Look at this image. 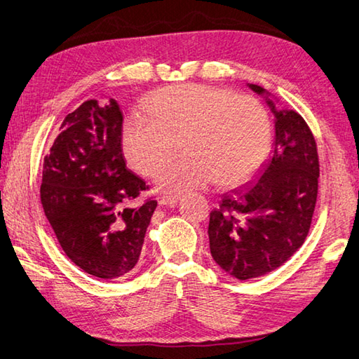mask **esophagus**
<instances>
[{
    "mask_svg": "<svg viewBox=\"0 0 359 359\" xmlns=\"http://www.w3.org/2000/svg\"><path fill=\"white\" fill-rule=\"evenodd\" d=\"M180 199L179 194H168V196H161L158 199V204L160 205H169V207H174L175 204H177Z\"/></svg>",
    "mask_w": 359,
    "mask_h": 359,
    "instance_id": "1",
    "label": "esophagus"
}]
</instances>
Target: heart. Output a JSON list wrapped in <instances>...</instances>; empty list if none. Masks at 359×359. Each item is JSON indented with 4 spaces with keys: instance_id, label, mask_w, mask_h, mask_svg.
<instances>
[{
    "instance_id": "obj_1",
    "label": "heart",
    "mask_w": 359,
    "mask_h": 359,
    "mask_svg": "<svg viewBox=\"0 0 359 359\" xmlns=\"http://www.w3.org/2000/svg\"><path fill=\"white\" fill-rule=\"evenodd\" d=\"M147 116H132L122 128L128 165L155 177L177 152L185 155L158 175V188L182 193L217 182L237 187L262 166L271 146L270 119L252 97L229 89L180 84L147 99Z\"/></svg>"
}]
</instances>
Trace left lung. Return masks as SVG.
<instances>
[{
    "label": "left lung",
    "mask_w": 359,
    "mask_h": 359,
    "mask_svg": "<svg viewBox=\"0 0 359 359\" xmlns=\"http://www.w3.org/2000/svg\"><path fill=\"white\" fill-rule=\"evenodd\" d=\"M275 114L273 157L260 179L226 193L210 213L208 240L215 262L227 275H266L304 243L318 190V154L311 128L293 109H276L269 93L250 84Z\"/></svg>",
    "instance_id": "left-lung-1"
}]
</instances>
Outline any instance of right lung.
<instances>
[{
    "mask_svg": "<svg viewBox=\"0 0 359 359\" xmlns=\"http://www.w3.org/2000/svg\"><path fill=\"white\" fill-rule=\"evenodd\" d=\"M116 100H88L66 116L43 160L41 201L57 242L89 275L114 279L133 270L157 201L128 207L146 182L126 166Z\"/></svg>",
    "mask_w": 359,
    "mask_h": 359,
    "instance_id": "right-lung-1",
    "label": "right lung"
}]
</instances>
